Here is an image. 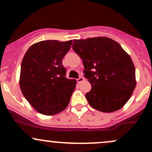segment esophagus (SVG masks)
Segmentation results:
<instances>
[{
    "mask_svg": "<svg viewBox=\"0 0 152 152\" xmlns=\"http://www.w3.org/2000/svg\"><path fill=\"white\" fill-rule=\"evenodd\" d=\"M83 80H84V78H83V77H81V76H80L79 78H77V82L78 83H81V82L83 81Z\"/></svg>",
    "mask_w": 152,
    "mask_h": 152,
    "instance_id": "1",
    "label": "esophagus"
}]
</instances>
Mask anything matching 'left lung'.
<instances>
[{
    "label": "left lung",
    "instance_id": "left-lung-1",
    "mask_svg": "<svg viewBox=\"0 0 152 152\" xmlns=\"http://www.w3.org/2000/svg\"><path fill=\"white\" fill-rule=\"evenodd\" d=\"M72 47L83 60L84 77L91 85L86 94L90 106L106 113L123 107L136 86L135 67L129 55L107 37L74 40Z\"/></svg>",
    "mask_w": 152,
    "mask_h": 152
}]
</instances>
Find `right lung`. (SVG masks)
<instances>
[{"label":"right lung","instance_id":"1","mask_svg":"<svg viewBox=\"0 0 152 152\" xmlns=\"http://www.w3.org/2000/svg\"><path fill=\"white\" fill-rule=\"evenodd\" d=\"M48 40L31 46L21 63L20 87L36 111L44 115L56 114L69 105L76 81L66 77L62 60L72 45Z\"/></svg>","mask_w":152,"mask_h":152}]
</instances>
